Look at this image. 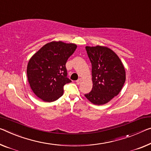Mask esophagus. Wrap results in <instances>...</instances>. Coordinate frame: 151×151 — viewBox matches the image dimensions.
<instances>
[{
    "mask_svg": "<svg viewBox=\"0 0 151 151\" xmlns=\"http://www.w3.org/2000/svg\"><path fill=\"white\" fill-rule=\"evenodd\" d=\"M82 78H79L78 80L76 81V83H77V84H80L81 83V82H82Z\"/></svg>",
    "mask_w": 151,
    "mask_h": 151,
    "instance_id": "esophagus-1",
    "label": "esophagus"
}]
</instances>
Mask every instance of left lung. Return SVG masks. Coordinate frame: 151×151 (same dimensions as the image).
<instances>
[{"mask_svg": "<svg viewBox=\"0 0 151 151\" xmlns=\"http://www.w3.org/2000/svg\"><path fill=\"white\" fill-rule=\"evenodd\" d=\"M92 64V89L86 96L92 103H107L119 93L126 81L124 65L116 53L106 46H86Z\"/></svg>", "mask_w": 151, "mask_h": 151, "instance_id": "8db88e82", "label": "left lung"}]
</instances>
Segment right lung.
Instances as JSON below:
<instances>
[{
  "label": "right lung",
  "instance_id": "obj_1",
  "mask_svg": "<svg viewBox=\"0 0 151 151\" xmlns=\"http://www.w3.org/2000/svg\"><path fill=\"white\" fill-rule=\"evenodd\" d=\"M77 45L53 41L46 44L29 59L27 76L32 91L45 102H52L63 94L65 84L71 81L67 78L65 64Z\"/></svg>",
  "mask_w": 151,
  "mask_h": 151
}]
</instances>
